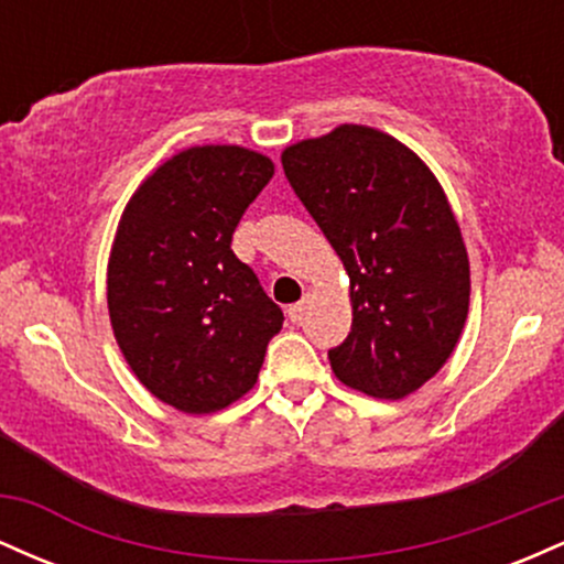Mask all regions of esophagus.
I'll return each instance as SVG.
<instances>
[{
	"mask_svg": "<svg viewBox=\"0 0 564 564\" xmlns=\"http://www.w3.org/2000/svg\"><path fill=\"white\" fill-rule=\"evenodd\" d=\"M307 304H310V294H304L302 302L291 304V307H289V321H291V323H302L304 313H307Z\"/></svg>",
	"mask_w": 564,
	"mask_h": 564,
	"instance_id": "obj_1",
	"label": "esophagus"
}]
</instances>
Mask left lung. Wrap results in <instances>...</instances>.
I'll return each instance as SVG.
<instances>
[{
	"label": "left lung",
	"mask_w": 564,
	"mask_h": 564,
	"mask_svg": "<svg viewBox=\"0 0 564 564\" xmlns=\"http://www.w3.org/2000/svg\"><path fill=\"white\" fill-rule=\"evenodd\" d=\"M283 172L349 275L336 379L400 400L451 358L469 313V257L437 177L379 129L341 124L283 151Z\"/></svg>",
	"instance_id": "8db88e82"
}]
</instances>
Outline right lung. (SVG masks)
Instances as JSON below:
<instances>
[{
  "instance_id": "right-lung-1",
  "label": "right lung",
  "mask_w": 564,
  "mask_h": 564,
  "mask_svg": "<svg viewBox=\"0 0 564 564\" xmlns=\"http://www.w3.org/2000/svg\"><path fill=\"white\" fill-rule=\"evenodd\" d=\"M275 166L241 145H196L129 198L108 260V315L129 368L183 413H215L257 384L281 307L232 254Z\"/></svg>"
}]
</instances>
